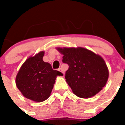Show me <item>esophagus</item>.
<instances>
[{"instance_id": "34e87169", "label": "esophagus", "mask_w": 125, "mask_h": 125, "mask_svg": "<svg viewBox=\"0 0 125 125\" xmlns=\"http://www.w3.org/2000/svg\"><path fill=\"white\" fill-rule=\"evenodd\" d=\"M58 71H59L60 72H61L63 74H65V72H64V71H63V70L62 68H59V69H58Z\"/></svg>"}]
</instances>
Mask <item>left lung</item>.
Wrapping results in <instances>:
<instances>
[{
    "label": "left lung",
    "instance_id": "obj_1",
    "mask_svg": "<svg viewBox=\"0 0 125 125\" xmlns=\"http://www.w3.org/2000/svg\"><path fill=\"white\" fill-rule=\"evenodd\" d=\"M57 50L63 55V63L69 66L65 77L75 95L81 98L91 97L105 86L109 71L100 55L81 47Z\"/></svg>",
    "mask_w": 125,
    "mask_h": 125
}]
</instances>
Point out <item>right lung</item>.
<instances>
[{"label": "right lung", "instance_id": "right-lung-1", "mask_svg": "<svg viewBox=\"0 0 125 125\" xmlns=\"http://www.w3.org/2000/svg\"><path fill=\"white\" fill-rule=\"evenodd\" d=\"M43 51L29 57L21 66L16 78L17 88L23 96L37 102L50 97L57 75L63 74L43 60Z\"/></svg>", "mask_w": 125, "mask_h": 125}]
</instances>
